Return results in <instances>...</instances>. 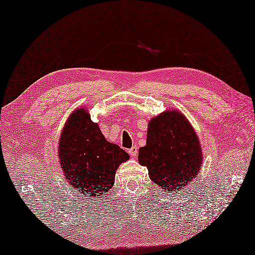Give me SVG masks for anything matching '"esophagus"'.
I'll return each mask as SVG.
<instances>
[{
	"mask_svg": "<svg viewBox=\"0 0 255 255\" xmlns=\"http://www.w3.org/2000/svg\"><path fill=\"white\" fill-rule=\"evenodd\" d=\"M128 152H129V155L132 156V157L137 156V154H138V147L137 146H132L130 149H128Z\"/></svg>",
	"mask_w": 255,
	"mask_h": 255,
	"instance_id": "34e87169",
	"label": "esophagus"
}]
</instances>
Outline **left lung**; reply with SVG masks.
<instances>
[{
	"mask_svg": "<svg viewBox=\"0 0 255 255\" xmlns=\"http://www.w3.org/2000/svg\"><path fill=\"white\" fill-rule=\"evenodd\" d=\"M138 152L150 179L167 192L178 191L195 178L203 160L196 132L176 110L150 120L146 145Z\"/></svg>",
	"mask_w": 255,
	"mask_h": 255,
	"instance_id": "8db88e82",
	"label": "left lung"
}]
</instances>
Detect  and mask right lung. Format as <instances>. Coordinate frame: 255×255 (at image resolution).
<instances>
[{
  "label": "right lung",
  "instance_id": "right-lung-1",
  "mask_svg": "<svg viewBox=\"0 0 255 255\" xmlns=\"http://www.w3.org/2000/svg\"><path fill=\"white\" fill-rule=\"evenodd\" d=\"M129 155L106 140L98 124L80 108L72 114L59 142V161L69 185L85 197L100 196L115 184L118 166Z\"/></svg>",
  "mask_w": 255,
  "mask_h": 255
}]
</instances>
